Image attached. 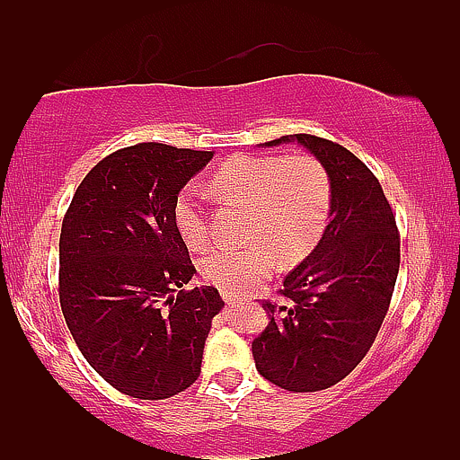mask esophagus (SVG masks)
Masks as SVG:
<instances>
[{
  "mask_svg": "<svg viewBox=\"0 0 460 460\" xmlns=\"http://www.w3.org/2000/svg\"><path fill=\"white\" fill-rule=\"evenodd\" d=\"M223 298H225V303L226 305H234V303H237V294L235 292H223Z\"/></svg>",
  "mask_w": 460,
  "mask_h": 460,
  "instance_id": "esophagus-1",
  "label": "esophagus"
}]
</instances>
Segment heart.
I'll list each match as a JSON object with an SVG mask.
<instances>
[{
	"label": "heart",
	"mask_w": 460,
	"mask_h": 460,
	"mask_svg": "<svg viewBox=\"0 0 460 460\" xmlns=\"http://www.w3.org/2000/svg\"><path fill=\"white\" fill-rule=\"evenodd\" d=\"M214 191L229 204L246 206L248 218L243 248H212L199 261L208 284L225 292H248L278 267L296 265L322 240L326 231L332 185L326 168L315 157L296 155H235L214 174ZM174 225L191 250L208 243V214L198 185L176 195Z\"/></svg>",
	"instance_id": "1"
}]
</instances>
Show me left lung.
Returning a JSON list of instances; mask_svg holds the SVG:
<instances>
[{"instance_id":"left-lung-1","label":"left lung","mask_w":460,"mask_h":460,"mask_svg":"<svg viewBox=\"0 0 460 460\" xmlns=\"http://www.w3.org/2000/svg\"><path fill=\"white\" fill-rule=\"evenodd\" d=\"M326 168L332 185L322 240L284 279L288 303L262 301L269 326L252 341L256 370L281 389L322 391L364 359L389 311L400 271V231L381 182L332 140L290 134Z\"/></svg>"}]
</instances>
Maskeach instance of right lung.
<instances>
[{
	"mask_svg": "<svg viewBox=\"0 0 460 460\" xmlns=\"http://www.w3.org/2000/svg\"><path fill=\"white\" fill-rule=\"evenodd\" d=\"M212 151L138 143L85 174L63 218L58 296L73 341L121 394L166 400L198 381L217 288L181 290L195 267L174 225L176 195Z\"/></svg>",
	"mask_w": 460,
	"mask_h": 460,
	"instance_id": "obj_1",
	"label": "right lung"
}]
</instances>
